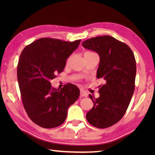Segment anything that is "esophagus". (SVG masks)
Segmentation results:
<instances>
[{
  "label": "esophagus",
  "mask_w": 155,
  "mask_h": 155,
  "mask_svg": "<svg viewBox=\"0 0 155 155\" xmlns=\"http://www.w3.org/2000/svg\"><path fill=\"white\" fill-rule=\"evenodd\" d=\"M80 96L81 97H88V94L86 91H84L83 90H80Z\"/></svg>",
  "instance_id": "1"
}]
</instances>
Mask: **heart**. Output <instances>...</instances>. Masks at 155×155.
Returning <instances> with one entry per match:
<instances>
[{"label":"heart","instance_id":"obj_1","mask_svg":"<svg viewBox=\"0 0 155 155\" xmlns=\"http://www.w3.org/2000/svg\"><path fill=\"white\" fill-rule=\"evenodd\" d=\"M90 53H92V52H90V51H86V52H84V54H90Z\"/></svg>","mask_w":155,"mask_h":155}]
</instances>
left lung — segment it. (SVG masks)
<instances>
[{"label":"left lung","mask_w":155,"mask_h":155,"mask_svg":"<svg viewBox=\"0 0 155 155\" xmlns=\"http://www.w3.org/2000/svg\"><path fill=\"white\" fill-rule=\"evenodd\" d=\"M82 45L99 54L100 62L97 78L105 80V84L99 86V97L90 94L93 107L86 118L97 128H109L123 118L134 92V54L127 44L108 35L90 38Z\"/></svg>","instance_id":"1"}]
</instances>
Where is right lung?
Segmentation results:
<instances>
[{"label":"right lung","mask_w":155,"mask_h":155,"mask_svg":"<svg viewBox=\"0 0 155 155\" xmlns=\"http://www.w3.org/2000/svg\"><path fill=\"white\" fill-rule=\"evenodd\" d=\"M80 41L41 38L21 53L17 73L22 104L29 118L40 127L61 126L68 109L80 96L75 84L68 83L59 90L53 87L50 81L63 72L68 58Z\"/></svg>","instance_id":"add662e5"}]
</instances>
